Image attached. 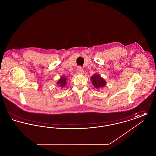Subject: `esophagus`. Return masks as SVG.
<instances>
[{
  "label": "esophagus",
  "mask_w": 156,
  "mask_h": 156,
  "mask_svg": "<svg viewBox=\"0 0 156 156\" xmlns=\"http://www.w3.org/2000/svg\"><path fill=\"white\" fill-rule=\"evenodd\" d=\"M76 73L78 74H83V69L81 67H79L78 68H77Z\"/></svg>",
  "instance_id": "34e87169"
}]
</instances>
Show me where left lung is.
Wrapping results in <instances>:
<instances>
[{"mask_svg":"<svg viewBox=\"0 0 156 156\" xmlns=\"http://www.w3.org/2000/svg\"><path fill=\"white\" fill-rule=\"evenodd\" d=\"M92 83L97 89H101L106 85V81L99 74H94L90 78Z\"/></svg>","mask_w":156,"mask_h":156,"instance_id":"8db88e82","label":"left lung"}]
</instances>
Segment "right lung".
<instances>
[{
    "mask_svg": "<svg viewBox=\"0 0 156 156\" xmlns=\"http://www.w3.org/2000/svg\"><path fill=\"white\" fill-rule=\"evenodd\" d=\"M66 80H67L66 78H65L64 76H61V78H60L59 81L57 82V84L60 87H64L67 84Z\"/></svg>",
    "mask_w": 156,
    "mask_h": 156,
    "instance_id": "add662e5",
    "label": "right lung"
}]
</instances>
